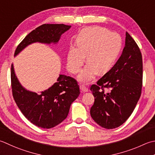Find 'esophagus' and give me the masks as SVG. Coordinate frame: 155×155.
<instances>
[{
    "label": "esophagus",
    "instance_id": "1",
    "mask_svg": "<svg viewBox=\"0 0 155 155\" xmlns=\"http://www.w3.org/2000/svg\"><path fill=\"white\" fill-rule=\"evenodd\" d=\"M80 89L81 91V92H83V93H85V92H88V89L84 85H80Z\"/></svg>",
    "mask_w": 155,
    "mask_h": 155
}]
</instances>
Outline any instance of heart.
Here are the masks:
<instances>
[{
    "label": "heart",
    "instance_id": "b5f03b06",
    "mask_svg": "<svg viewBox=\"0 0 155 155\" xmlns=\"http://www.w3.org/2000/svg\"><path fill=\"white\" fill-rule=\"evenodd\" d=\"M77 47L72 45L67 55V68L72 74L79 72L87 56L89 63L78 79L84 83L91 81L98 72L105 74L113 67L122 50L119 34L104 27L94 26L83 29L77 38Z\"/></svg>",
    "mask_w": 155,
    "mask_h": 155
}]
</instances>
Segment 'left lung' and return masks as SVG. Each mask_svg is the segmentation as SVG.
I'll return each instance as SVG.
<instances>
[{"mask_svg": "<svg viewBox=\"0 0 155 155\" xmlns=\"http://www.w3.org/2000/svg\"><path fill=\"white\" fill-rule=\"evenodd\" d=\"M142 67L140 48L126 32L125 47L120 58L90 88L95 97L90 114L100 126L117 128L131 116L141 95Z\"/></svg>", "mask_w": 155, "mask_h": 155, "instance_id": "8db88e82", "label": "left lung"}]
</instances>
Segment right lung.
Instances as JSON below:
<instances>
[{
	"mask_svg": "<svg viewBox=\"0 0 155 155\" xmlns=\"http://www.w3.org/2000/svg\"><path fill=\"white\" fill-rule=\"evenodd\" d=\"M64 24H43L30 32L18 45L15 56L34 42L57 43L62 33L71 28ZM12 93L15 103L29 122L42 128H51L67 117L70 107L80 94L74 78L60 74L56 83L39 94L27 91L21 85L11 64Z\"/></svg>",
	"mask_w": 155,
	"mask_h": 155,
	"instance_id": "obj_1",
	"label": "right lung"
}]
</instances>
